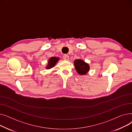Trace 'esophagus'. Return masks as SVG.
I'll use <instances>...</instances> for the list:
<instances>
[{"mask_svg": "<svg viewBox=\"0 0 132 132\" xmlns=\"http://www.w3.org/2000/svg\"><path fill=\"white\" fill-rule=\"evenodd\" d=\"M63 59L65 60H68L69 59V55L67 54H65L63 56Z\"/></svg>", "mask_w": 132, "mask_h": 132, "instance_id": "34e87169", "label": "esophagus"}]
</instances>
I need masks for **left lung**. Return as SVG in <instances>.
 Wrapping results in <instances>:
<instances>
[{
    "label": "left lung",
    "mask_w": 132,
    "mask_h": 132,
    "mask_svg": "<svg viewBox=\"0 0 132 132\" xmlns=\"http://www.w3.org/2000/svg\"><path fill=\"white\" fill-rule=\"evenodd\" d=\"M74 66L76 71L80 75L86 74L89 70L88 64L81 59L75 60L74 61Z\"/></svg>",
    "instance_id": "8db88e82"
}]
</instances>
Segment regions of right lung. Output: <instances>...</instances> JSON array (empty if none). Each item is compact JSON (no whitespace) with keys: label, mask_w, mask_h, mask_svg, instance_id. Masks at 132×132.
I'll return each mask as SVG.
<instances>
[{"label":"right lung","mask_w":132,"mask_h":132,"mask_svg":"<svg viewBox=\"0 0 132 132\" xmlns=\"http://www.w3.org/2000/svg\"><path fill=\"white\" fill-rule=\"evenodd\" d=\"M59 60V58L56 57H51L48 62V65L46 67V69H50L53 67H54L57 61Z\"/></svg>","instance_id":"obj_1"}]
</instances>
